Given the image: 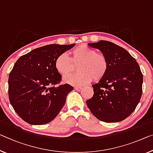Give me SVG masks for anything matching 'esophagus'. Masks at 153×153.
I'll list each match as a JSON object with an SVG mask.
<instances>
[{
    "label": "esophagus",
    "mask_w": 153,
    "mask_h": 153,
    "mask_svg": "<svg viewBox=\"0 0 153 153\" xmlns=\"http://www.w3.org/2000/svg\"><path fill=\"white\" fill-rule=\"evenodd\" d=\"M82 88L80 87V86H76V87L74 88V89L77 91H81Z\"/></svg>",
    "instance_id": "esophagus-1"
}]
</instances>
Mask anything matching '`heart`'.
<instances>
[{
  "label": "heart",
  "mask_w": 153,
  "mask_h": 153,
  "mask_svg": "<svg viewBox=\"0 0 153 153\" xmlns=\"http://www.w3.org/2000/svg\"><path fill=\"white\" fill-rule=\"evenodd\" d=\"M67 53L60 54L55 61V67L59 74L65 76L75 69L77 66L78 73L64 77L65 82L74 86H82L92 80H100L106 74L108 62L103 53L84 45L77 46Z\"/></svg>",
  "instance_id": "obj_1"
}]
</instances>
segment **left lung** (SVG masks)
I'll use <instances>...</instances> for the list:
<instances>
[{"mask_svg":"<svg viewBox=\"0 0 153 153\" xmlns=\"http://www.w3.org/2000/svg\"><path fill=\"white\" fill-rule=\"evenodd\" d=\"M106 57L108 69L98 83L92 85L94 94L86 101L97 119L117 122L135 111L142 94L143 75L138 63L124 48L106 40L88 43Z\"/></svg>","mask_w":153,"mask_h":153,"instance_id":"obj_1","label":"left lung"}]
</instances>
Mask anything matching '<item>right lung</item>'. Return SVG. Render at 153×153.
Masks as SVG:
<instances>
[{
    "label": "right lung",
    "mask_w": 153,
    "mask_h": 153,
    "mask_svg": "<svg viewBox=\"0 0 153 153\" xmlns=\"http://www.w3.org/2000/svg\"><path fill=\"white\" fill-rule=\"evenodd\" d=\"M74 46L45 45L20 56L16 62L9 76V98L15 112L28 124H47L65 105L74 87L69 84L57 86L62 76L55 67V61Z\"/></svg>",
    "instance_id": "obj_1"
}]
</instances>
